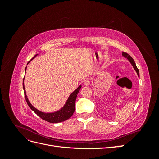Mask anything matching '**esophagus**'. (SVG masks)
I'll list each match as a JSON object with an SVG mask.
<instances>
[{
  "instance_id": "esophagus-1",
  "label": "esophagus",
  "mask_w": 159,
  "mask_h": 159,
  "mask_svg": "<svg viewBox=\"0 0 159 159\" xmlns=\"http://www.w3.org/2000/svg\"><path fill=\"white\" fill-rule=\"evenodd\" d=\"M90 80L89 79H85L84 80V84L85 85H90Z\"/></svg>"
}]
</instances>
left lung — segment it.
Here are the masks:
<instances>
[{
    "label": "left lung",
    "mask_w": 159,
    "mask_h": 159,
    "mask_svg": "<svg viewBox=\"0 0 159 159\" xmlns=\"http://www.w3.org/2000/svg\"><path fill=\"white\" fill-rule=\"evenodd\" d=\"M122 55H123L125 57H126V58H127V59L130 61V62H131V64L133 65L134 69L135 70V71H137V73L138 76L139 77V69L137 68V66H136L135 63H134V60L132 58V57H131V56H130L129 54H127V53H126V52H122Z\"/></svg>",
    "instance_id": "8db88e82"
}]
</instances>
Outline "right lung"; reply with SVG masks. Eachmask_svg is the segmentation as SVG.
Listing matches in <instances>:
<instances>
[{"label":"right lung","mask_w":159,"mask_h":159,"mask_svg":"<svg viewBox=\"0 0 159 159\" xmlns=\"http://www.w3.org/2000/svg\"><path fill=\"white\" fill-rule=\"evenodd\" d=\"M35 56H34L28 62V64L29 63V62L32 60L34 58ZM26 68L25 69V72H26ZM24 79H25V78H24ZM81 88V85L79 86V87L70 95L68 101H67L66 105H64V107L61 109H60V111H58L55 112V113H46L41 112V111H38V109L34 107L31 105V103L29 102V101H28V99L26 97V91H25V86H24V80H23V89H24V91H25V99H26V101L27 102V104L28 105V106H29V107L32 111H34V112L37 115H38V116H39L41 119H42L43 120H45V121L49 122V123H60L62 121H66L67 119H68L69 118H70L72 116V115L74 114V113L75 111V100H76V98H77V95H78Z\"/></svg>","instance_id":"obj_1"}]
</instances>
